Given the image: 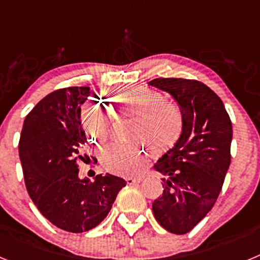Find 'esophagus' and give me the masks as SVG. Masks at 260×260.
Segmentation results:
<instances>
[{
  "mask_svg": "<svg viewBox=\"0 0 260 260\" xmlns=\"http://www.w3.org/2000/svg\"><path fill=\"white\" fill-rule=\"evenodd\" d=\"M142 180H143L142 177H135V178H133V177H127V178H126V183H127V185H137V183L142 182Z\"/></svg>",
  "mask_w": 260,
  "mask_h": 260,
  "instance_id": "34e87169",
  "label": "esophagus"
}]
</instances>
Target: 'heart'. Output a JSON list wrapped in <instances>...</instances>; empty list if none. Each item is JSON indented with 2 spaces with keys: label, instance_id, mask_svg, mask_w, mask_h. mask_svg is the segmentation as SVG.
Returning a JSON list of instances; mask_svg holds the SVG:
<instances>
[{
  "label": "heart",
  "instance_id": "obj_1",
  "mask_svg": "<svg viewBox=\"0 0 260 260\" xmlns=\"http://www.w3.org/2000/svg\"><path fill=\"white\" fill-rule=\"evenodd\" d=\"M117 107L137 113L134 134L147 142L152 150H162L176 141L181 133L183 114L174 103L165 102L157 91L133 88L113 98ZM80 122L93 143L102 144L112 128V116L100 102H89L82 109ZM147 153L142 143H113L102 156L105 171L117 176H134L146 167Z\"/></svg>",
  "mask_w": 260,
  "mask_h": 260
}]
</instances>
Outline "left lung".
<instances>
[{
	"mask_svg": "<svg viewBox=\"0 0 260 260\" xmlns=\"http://www.w3.org/2000/svg\"><path fill=\"white\" fill-rule=\"evenodd\" d=\"M148 84L171 93L183 114L178 141L153 165L164 189L153 201V215L168 232L186 234L221 191L231 165V118L221 99L198 80L157 78Z\"/></svg>",
	"mask_w": 260,
	"mask_h": 260,
	"instance_id": "obj_1",
	"label": "left lung"
}]
</instances>
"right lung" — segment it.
<instances>
[{
	"mask_svg": "<svg viewBox=\"0 0 260 260\" xmlns=\"http://www.w3.org/2000/svg\"><path fill=\"white\" fill-rule=\"evenodd\" d=\"M89 87L53 91L27 114L19 139V157L27 191L45 219L62 231L83 233L109 213L126 181L98 174L80 180L82 146L87 142L80 125V105Z\"/></svg>",
	"mask_w": 260,
	"mask_h": 260,
	"instance_id": "right-lung-1",
	"label": "right lung"
}]
</instances>
